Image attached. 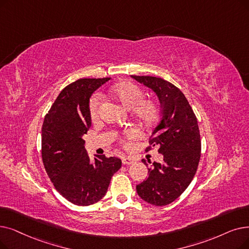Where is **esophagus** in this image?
I'll return each mask as SVG.
<instances>
[{"mask_svg":"<svg viewBox=\"0 0 249 249\" xmlns=\"http://www.w3.org/2000/svg\"><path fill=\"white\" fill-rule=\"evenodd\" d=\"M122 163L123 165H131L135 163V160L131 157H124L122 158Z\"/></svg>","mask_w":249,"mask_h":249,"instance_id":"obj_1","label":"esophagus"}]
</instances>
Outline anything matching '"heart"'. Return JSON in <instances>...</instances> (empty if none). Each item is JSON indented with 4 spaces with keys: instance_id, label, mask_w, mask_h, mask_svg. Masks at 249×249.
<instances>
[{
    "instance_id": "heart-1",
    "label": "heart",
    "mask_w": 249,
    "mask_h": 249,
    "mask_svg": "<svg viewBox=\"0 0 249 249\" xmlns=\"http://www.w3.org/2000/svg\"><path fill=\"white\" fill-rule=\"evenodd\" d=\"M111 96L125 109H132V114L140 125L150 127L158 120L160 114L158 105L151 100H142L143 91L138 85L129 81L119 83L111 89ZM101 109L102 99L99 94H96L90 100L89 109V117L92 121L99 118ZM136 135V132L132 129L125 131L123 142L127 143L134 139Z\"/></svg>"
}]
</instances>
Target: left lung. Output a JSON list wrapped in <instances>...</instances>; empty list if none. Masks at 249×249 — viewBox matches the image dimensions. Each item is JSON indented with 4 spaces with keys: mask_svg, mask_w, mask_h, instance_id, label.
<instances>
[{
    "mask_svg": "<svg viewBox=\"0 0 249 249\" xmlns=\"http://www.w3.org/2000/svg\"><path fill=\"white\" fill-rule=\"evenodd\" d=\"M131 77L153 90L161 107L149 144L159 146L163 163L154 161L147 168L149 174L136 186V191L144 201L163 207L185 191L196 173L201 150L197 119L185 95L174 84L153 76ZM142 163L148 166L145 160Z\"/></svg>",
    "mask_w": 249,
    "mask_h": 249,
    "instance_id": "8db88e82",
    "label": "left lung"
}]
</instances>
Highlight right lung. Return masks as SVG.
Instances as JSON below:
<instances>
[{"instance_id": "add662e5", "label": "right lung", "mask_w": 249, "mask_h": 249, "mask_svg": "<svg viewBox=\"0 0 249 249\" xmlns=\"http://www.w3.org/2000/svg\"><path fill=\"white\" fill-rule=\"evenodd\" d=\"M110 78H82L67 85L53 104L41 128V157L58 192L76 205H90L107 193L120 159L90 160L83 135L90 128L89 99Z\"/></svg>"}]
</instances>
